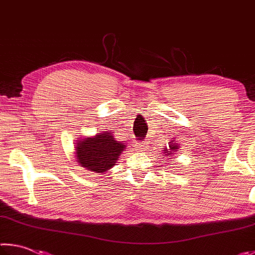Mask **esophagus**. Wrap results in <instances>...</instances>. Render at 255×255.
Here are the masks:
<instances>
[{
    "label": "esophagus",
    "instance_id": "esophagus-1",
    "mask_svg": "<svg viewBox=\"0 0 255 255\" xmlns=\"http://www.w3.org/2000/svg\"><path fill=\"white\" fill-rule=\"evenodd\" d=\"M137 146H138V148H141V147H144V145H140L139 143L137 144Z\"/></svg>",
    "mask_w": 255,
    "mask_h": 255
}]
</instances>
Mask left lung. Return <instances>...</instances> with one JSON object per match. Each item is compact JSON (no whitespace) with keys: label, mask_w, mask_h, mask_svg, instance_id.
<instances>
[{"label":"left lung","mask_w":255,"mask_h":255,"mask_svg":"<svg viewBox=\"0 0 255 255\" xmlns=\"http://www.w3.org/2000/svg\"><path fill=\"white\" fill-rule=\"evenodd\" d=\"M178 148H179V145L173 143V140H172V141H170V144H169V149H167V148L164 149V150H165V152H164V154H165V156H169V155L173 154Z\"/></svg>","instance_id":"1"}]
</instances>
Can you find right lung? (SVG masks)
<instances>
[{
	"label": "right lung",
	"mask_w": 255,
	"mask_h": 255,
	"mask_svg": "<svg viewBox=\"0 0 255 255\" xmlns=\"http://www.w3.org/2000/svg\"><path fill=\"white\" fill-rule=\"evenodd\" d=\"M125 148V143L116 140L112 132H99L94 137L77 141V163L86 170L103 173L115 165Z\"/></svg>",
	"instance_id": "1"
}]
</instances>
